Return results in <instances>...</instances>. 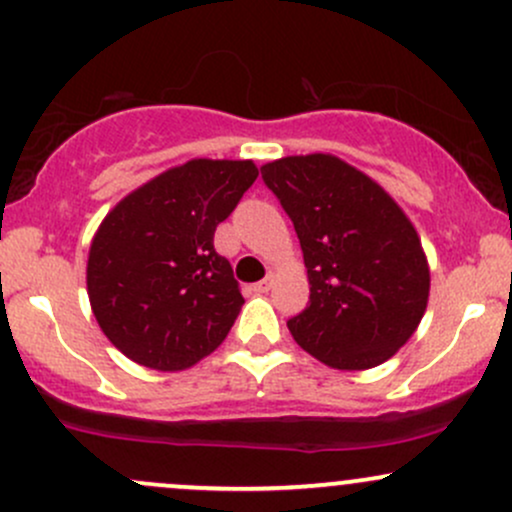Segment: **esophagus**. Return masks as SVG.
I'll list each match as a JSON object with an SVG mask.
<instances>
[{
  "mask_svg": "<svg viewBox=\"0 0 512 512\" xmlns=\"http://www.w3.org/2000/svg\"><path fill=\"white\" fill-rule=\"evenodd\" d=\"M273 287V278H266V280H261V283H254L251 285V290L254 292H258V295H263V292H268Z\"/></svg>",
  "mask_w": 512,
  "mask_h": 512,
  "instance_id": "1",
  "label": "esophagus"
}]
</instances>
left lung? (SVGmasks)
Segmentation results:
<instances>
[{"instance_id":"8db88e82","label":"left lung","mask_w":512,"mask_h":512,"mask_svg":"<svg viewBox=\"0 0 512 512\" xmlns=\"http://www.w3.org/2000/svg\"><path fill=\"white\" fill-rule=\"evenodd\" d=\"M300 239L309 304L287 321L309 355L336 370L382 365L426 314L430 271L421 239L380 183L331 157L261 166Z\"/></svg>"}]
</instances>
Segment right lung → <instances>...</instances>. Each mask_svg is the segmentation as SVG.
I'll return each instance as SVG.
<instances>
[{"label": "right lung", "instance_id": "add662e5", "mask_svg": "<svg viewBox=\"0 0 512 512\" xmlns=\"http://www.w3.org/2000/svg\"><path fill=\"white\" fill-rule=\"evenodd\" d=\"M249 159H191L106 215L86 263L101 331L152 370H186L220 346L244 297L215 251V229L256 181Z\"/></svg>", "mask_w": 512, "mask_h": 512}]
</instances>
